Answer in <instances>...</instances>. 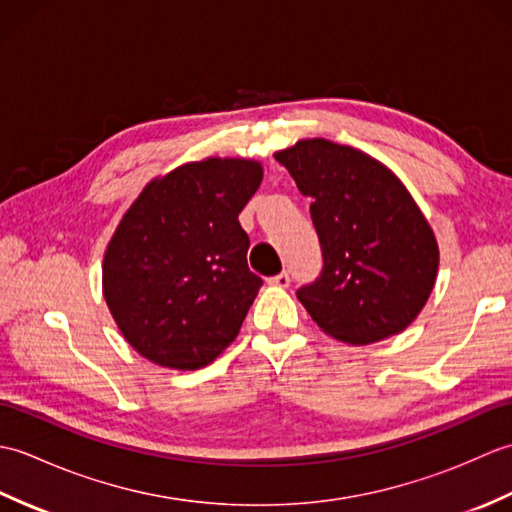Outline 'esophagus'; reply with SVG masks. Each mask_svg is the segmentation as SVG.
<instances>
[{
	"label": "esophagus",
	"instance_id": "34e87169",
	"mask_svg": "<svg viewBox=\"0 0 512 512\" xmlns=\"http://www.w3.org/2000/svg\"><path fill=\"white\" fill-rule=\"evenodd\" d=\"M268 284L270 286H277V288H288L290 286V273H288V270H284V273L270 277Z\"/></svg>",
	"mask_w": 512,
	"mask_h": 512
}]
</instances>
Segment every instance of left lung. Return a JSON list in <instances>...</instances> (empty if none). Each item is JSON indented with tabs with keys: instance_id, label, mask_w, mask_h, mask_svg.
I'll use <instances>...</instances> for the list:
<instances>
[{
	"instance_id": "left-lung-1",
	"label": "left lung",
	"mask_w": 512,
	"mask_h": 512,
	"mask_svg": "<svg viewBox=\"0 0 512 512\" xmlns=\"http://www.w3.org/2000/svg\"><path fill=\"white\" fill-rule=\"evenodd\" d=\"M312 198L323 268L297 299L323 332L352 345L398 334L438 273V244L402 182L378 160L312 138L275 156Z\"/></svg>"
}]
</instances>
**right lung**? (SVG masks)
<instances>
[{
    "mask_svg": "<svg viewBox=\"0 0 512 512\" xmlns=\"http://www.w3.org/2000/svg\"><path fill=\"white\" fill-rule=\"evenodd\" d=\"M255 160L189 162L149 182L107 246L103 295L127 343L173 369L209 365L235 341L262 277L248 270L239 213Z\"/></svg>",
    "mask_w": 512,
    "mask_h": 512,
    "instance_id": "right-lung-1",
    "label": "right lung"
}]
</instances>
